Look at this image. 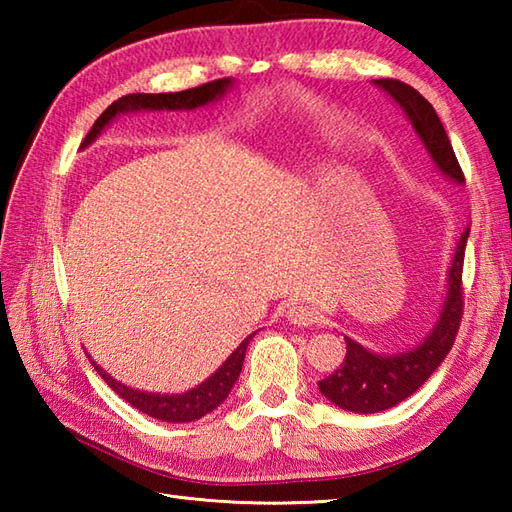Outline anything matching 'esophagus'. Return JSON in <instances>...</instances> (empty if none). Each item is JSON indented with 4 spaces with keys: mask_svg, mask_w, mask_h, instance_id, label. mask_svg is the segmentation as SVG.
<instances>
[{
    "mask_svg": "<svg viewBox=\"0 0 512 512\" xmlns=\"http://www.w3.org/2000/svg\"><path fill=\"white\" fill-rule=\"evenodd\" d=\"M288 319L290 323L299 325V328H308V325L319 323V312L306 306V303H292L288 308Z\"/></svg>",
    "mask_w": 512,
    "mask_h": 512,
    "instance_id": "1",
    "label": "esophagus"
}]
</instances>
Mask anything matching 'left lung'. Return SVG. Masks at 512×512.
Masks as SVG:
<instances>
[{
    "instance_id": "8db88e82",
    "label": "left lung",
    "mask_w": 512,
    "mask_h": 512,
    "mask_svg": "<svg viewBox=\"0 0 512 512\" xmlns=\"http://www.w3.org/2000/svg\"><path fill=\"white\" fill-rule=\"evenodd\" d=\"M374 85L400 107L442 176L464 184V173L433 105L411 85L396 79H378ZM469 233L471 226H466L455 246L447 277V297L438 319L416 347L396 354H378L345 336V361L330 376L319 380V391L336 407L352 413H378L396 407L427 383V378L442 365L462 321V266Z\"/></svg>"
}]
</instances>
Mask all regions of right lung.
<instances>
[{"label":"right lung","instance_id":"right-lung-1","mask_svg":"<svg viewBox=\"0 0 512 512\" xmlns=\"http://www.w3.org/2000/svg\"><path fill=\"white\" fill-rule=\"evenodd\" d=\"M231 88H233V79L228 76V79H217V81L200 85V88H191V90H182V92L127 94V96H123V99L114 101L99 118H96V123L92 125L90 134L85 136L81 147L92 145L94 140L101 136L103 129L121 114H132V112H143V110L145 112L198 110V107H204L209 103H215L217 99H222V96ZM253 336L255 334L246 336V339L239 343L237 350L228 356L226 361L217 367L209 378L204 380V383H200L198 387H193L189 391H184V394H151V391H140L134 387H127L125 383H121V380H116L107 374L103 367L96 365L92 356H88V358L96 367V372L101 374L105 383L110 385L125 402L136 407L138 411H143V413H147V416L162 420V422H193L220 407L226 400V396L231 394V389L239 378V372H242L246 347Z\"/></svg>","mask_w":512,"mask_h":512}]
</instances>
